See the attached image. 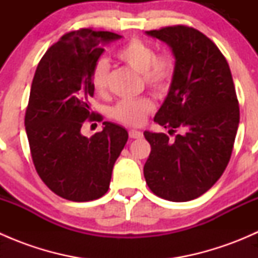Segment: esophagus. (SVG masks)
<instances>
[{"instance_id": "34e87169", "label": "esophagus", "mask_w": 258, "mask_h": 258, "mask_svg": "<svg viewBox=\"0 0 258 258\" xmlns=\"http://www.w3.org/2000/svg\"><path fill=\"white\" fill-rule=\"evenodd\" d=\"M128 136L131 137V139H142L144 134H142L141 131H137V130H130Z\"/></svg>"}]
</instances>
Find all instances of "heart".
Segmentation results:
<instances>
[{
  "mask_svg": "<svg viewBox=\"0 0 258 258\" xmlns=\"http://www.w3.org/2000/svg\"><path fill=\"white\" fill-rule=\"evenodd\" d=\"M114 56L118 61L142 74L146 86L155 95H167L177 72V61L172 52L163 51L156 53V49L151 43L134 37L117 49ZM108 75V62L105 58L97 59L91 70L90 81L93 91L98 95H103L107 91ZM153 108V101L144 96L136 100L119 101L110 110V116L119 123L140 126Z\"/></svg>",
  "mask_w": 258,
  "mask_h": 258,
  "instance_id": "heart-1",
  "label": "heart"
}]
</instances>
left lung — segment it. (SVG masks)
<instances>
[{
    "label": "left lung",
    "mask_w": 258,
    "mask_h": 258,
    "mask_svg": "<svg viewBox=\"0 0 258 258\" xmlns=\"http://www.w3.org/2000/svg\"><path fill=\"white\" fill-rule=\"evenodd\" d=\"M146 33L170 45L177 61L175 81L155 116L173 139L144 132L151 145L146 183L161 199L191 201L218 181L232 155L240 122L232 75L220 48L196 28L177 25Z\"/></svg>",
    "instance_id": "8db88e82"
}]
</instances>
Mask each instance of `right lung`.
I'll use <instances>...</instances> for the list:
<instances>
[{
	"mask_svg": "<svg viewBox=\"0 0 258 258\" xmlns=\"http://www.w3.org/2000/svg\"><path fill=\"white\" fill-rule=\"evenodd\" d=\"M121 38L108 31L67 32L41 58L25 114L31 156L38 176L57 196L86 202L110 187L113 165L126 145L123 127L103 122L92 137L81 134L86 121H102L91 111L90 75L102 45Z\"/></svg>",
	"mask_w": 258,
	"mask_h": 258,
	"instance_id": "1",
	"label": "right lung"
}]
</instances>
